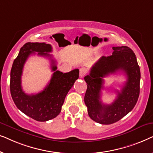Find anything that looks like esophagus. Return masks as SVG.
I'll use <instances>...</instances> for the list:
<instances>
[{
	"label": "esophagus",
	"mask_w": 153,
	"mask_h": 153,
	"mask_svg": "<svg viewBox=\"0 0 153 153\" xmlns=\"http://www.w3.org/2000/svg\"><path fill=\"white\" fill-rule=\"evenodd\" d=\"M87 72H88V70H87L86 68H81L80 69V70H79V76H80V77L82 78V77L84 76L85 75L87 74Z\"/></svg>",
	"instance_id": "esophagus-1"
}]
</instances>
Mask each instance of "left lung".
Returning <instances> with one entry per match:
<instances>
[{
  "label": "left lung",
  "instance_id": "obj_1",
  "mask_svg": "<svg viewBox=\"0 0 153 153\" xmlns=\"http://www.w3.org/2000/svg\"><path fill=\"white\" fill-rule=\"evenodd\" d=\"M110 56H102L84 77L87 83L84 102L92 120L102 125H110L120 120L131 111L137 104L140 93L141 72L135 53L126 46L114 47ZM122 71L127 81L117 98L110 105L100 100L103 78L110 74Z\"/></svg>",
  "mask_w": 153,
  "mask_h": 153
}]
</instances>
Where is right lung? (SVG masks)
<instances>
[{"mask_svg":"<svg viewBox=\"0 0 153 153\" xmlns=\"http://www.w3.org/2000/svg\"><path fill=\"white\" fill-rule=\"evenodd\" d=\"M51 51L52 47L49 44L26 43L21 48L17 57L14 59L10 72V93L16 107L26 116L40 122L53 119L60 114L67 94L75 81L79 79L78 69L67 73L57 70L56 60L48 53ZM35 52L51 60L54 74L42 91L33 95H27L22 91L21 87L22 68L29 56L34 54Z\"/></svg>","mask_w":153,"mask_h":153,"instance_id":"add662e5","label":"right lung"}]
</instances>
